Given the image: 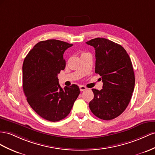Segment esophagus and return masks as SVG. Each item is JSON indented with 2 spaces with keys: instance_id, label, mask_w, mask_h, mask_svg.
Segmentation results:
<instances>
[{
  "instance_id": "34e87169",
  "label": "esophagus",
  "mask_w": 155,
  "mask_h": 155,
  "mask_svg": "<svg viewBox=\"0 0 155 155\" xmlns=\"http://www.w3.org/2000/svg\"><path fill=\"white\" fill-rule=\"evenodd\" d=\"M79 88H80L81 91H84V90H86L87 89L86 87H85L84 86H79Z\"/></svg>"
}]
</instances>
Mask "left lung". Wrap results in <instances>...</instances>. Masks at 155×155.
<instances>
[{"label":"left lung","mask_w":155,"mask_h":155,"mask_svg":"<svg viewBox=\"0 0 155 155\" xmlns=\"http://www.w3.org/2000/svg\"><path fill=\"white\" fill-rule=\"evenodd\" d=\"M96 50L95 72L102 78L103 88L92 89L91 111L99 118L109 120L118 117L128 107L135 86L132 63L120 45L104 38L86 42Z\"/></svg>","instance_id":"8db88e82"}]
</instances>
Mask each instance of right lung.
Here are the masks:
<instances>
[{"instance_id":"right-lung-1","label":"right lung","mask_w":155,"mask_h":155,"mask_svg":"<svg viewBox=\"0 0 155 155\" xmlns=\"http://www.w3.org/2000/svg\"><path fill=\"white\" fill-rule=\"evenodd\" d=\"M72 46L55 39L41 41L23 61V89L27 101L45 120L57 122L65 118L80 94L76 84L61 88L58 78L65 67L63 54Z\"/></svg>"}]
</instances>
